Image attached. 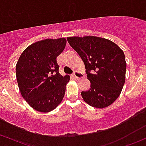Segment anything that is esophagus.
<instances>
[{"mask_svg": "<svg viewBox=\"0 0 146 146\" xmlns=\"http://www.w3.org/2000/svg\"><path fill=\"white\" fill-rule=\"evenodd\" d=\"M83 74L82 73H80V72H76V73H75L73 74V77L76 79L82 78H83Z\"/></svg>", "mask_w": 146, "mask_h": 146, "instance_id": "34e87169", "label": "esophagus"}]
</instances>
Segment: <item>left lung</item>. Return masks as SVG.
<instances>
[{"instance_id":"1","label":"left lung","mask_w":146,"mask_h":146,"mask_svg":"<svg viewBox=\"0 0 146 146\" xmlns=\"http://www.w3.org/2000/svg\"><path fill=\"white\" fill-rule=\"evenodd\" d=\"M67 40L82 58L90 81V89L81 92L83 100L96 108L110 106L119 98L124 85L123 51L111 41L98 36H69Z\"/></svg>"}]
</instances>
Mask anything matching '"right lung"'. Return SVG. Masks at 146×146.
<instances>
[{
  "label": "right lung",
  "instance_id": "1",
  "mask_svg": "<svg viewBox=\"0 0 146 146\" xmlns=\"http://www.w3.org/2000/svg\"><path fill=\"white\" fill-rule=\"evenodd\" d=\"M66 45V38L43 39L27 47L17 61L15 70L20 92L36 111H52L63 100L70 76L60 74L56 57Z\"/></svg>",
  "mask_w": 146,
  "mask_h": 146
}]
</instances>
